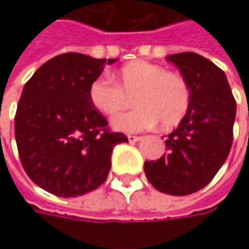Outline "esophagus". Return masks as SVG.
Listing matches in <instances>:
<instances>
[{"label":"esophagus","instance_id":"esophagus-1","mask_svg":"<svg viewBox=\"0 0 249 249\" xmlns=\"http://www.w3.org/2000/svg\"><path fill=\"white\" fill-rule=\"evenodd\" d=\"M128 141H129V143L141 141V136H136V135H128Z\"/></svg>","mask_w":249,"mask_h":249}]
</instances>
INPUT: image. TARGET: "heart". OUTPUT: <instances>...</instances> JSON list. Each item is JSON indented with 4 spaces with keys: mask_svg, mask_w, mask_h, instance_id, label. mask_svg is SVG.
Masks as SVG:
<instances>
[{
    "mask_svg": "<svg viewBox=\"0 0 249 249\" xmlns=\"http://www.w3.org/2000/svg\"><path fill=\"white\" fill-rule=\"evenodd\" d=\"M90 105L98 111L113 116L133 99L136 106L111 120L113 126L124 132H138L161 121L164 128L178 125L187 114L192 90L180 74L144 60L125 65L114 81L99 77L88 90Z\"/></svg>",
    "mask_w": 249,
    "mask_h": 249,
    "instance_id": "heart-1",
    "label": "heart"
}]
</instances>
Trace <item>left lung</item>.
Here are the masks:
<instances>
[{"label":"left lung","mask_w":249,"mask_h":249,"mask_svg":"<svg viewBox=\"0 0 249 249\" xmlns=\"http://www.w3.org/2000/svg\"><path fill=\"white\" fill-rule=\"evenodd\" d=\"M192 90L187 114L165 141L167 153L144 162L159 192L186 196L201 190L218 174L233 143L236 99L223 70L194 52L167 56Z\"/></svg>","instance_id":"left-lung-1"}]
</instances>
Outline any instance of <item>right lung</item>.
<instances>
[{
  "mask_svg": "<svg viewBox=\"0 0 249 249\" xmlns=\"http://www.w3.org/2000/svg\"><path fill=\"white\" fill-rule=\"evenodd\" d=\"M69 52L55 56L33 74L15 114V138L26 174L41 189L59 197H77L107 179L114 146L128 142L113 132L90 105L88 90L105 65Z\"/></svg>",
  "mask_w": 249,
  "mask_h": 249,
  "instance_id": "obj_1",
  "label": "right lung"
}]
</instances>
